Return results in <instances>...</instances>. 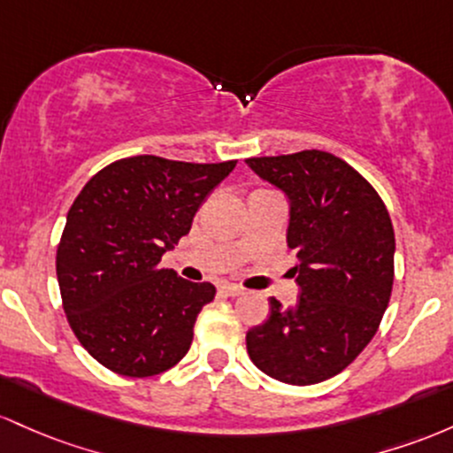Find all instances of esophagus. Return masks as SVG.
Wrapping results in <instances>:
<instances>
[{
    "mask_svg": "<svg viewBox=\"0 0 453 453\" xmlns=\"http://www.w3.org/2000/svg\"><path fill=\"white\" fill-rule=\"evenodd\" d=\"M220 291L225 293V295H228V297H240V295L243 293V288L237 287V284L225 282V284H222V287H220Z\"/></svg>",
    "mask_w": 453,
    "mask_h": 453,
    "instance_id": "esophagus-1",
    "label": "esophagus"
}]
</instances>
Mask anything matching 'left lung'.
Listing matches in <instances>:
<instances>
[{
	"label": "left lung",
	"mask_w": 453,
	"mask_h": 453,
	"mask_svg": "<svg viewBox=\"0 0 453 453\" xmlns=\"http://www.w3.org/2000/svg\"><path fill=\"white\" fill-rule=\"evenodd\" d=\"M291 199L287 242L302 293L246 334L252 364L288 385L336 377L368 347L394 287V226L372 184L321 150L248 158Z\"/></svg>",
	"instance_id": "obj_1"
}]
</instances>
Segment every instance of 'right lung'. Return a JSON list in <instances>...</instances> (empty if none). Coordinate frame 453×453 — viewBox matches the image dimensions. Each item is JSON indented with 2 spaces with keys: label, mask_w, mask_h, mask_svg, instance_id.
<instances>
[{
  "label": "right lung",
  "mask_w": 453,
  "mask_h": 453,
  "mask_svg": "<svg viewBox=\"0 0 453 453\" xmlns=\"http://www.w3.org/2000/svg\"><path fill=\"white\" fill-rule=\"evenodd\" d=\"M235 165L132 156L106 165L79 192L55 269L65 319L104 368L154 377L188 353L216 287L184 280L160 258Z\"/></svg>",
  "instance_id": "obj_1"
}]
</instances>
